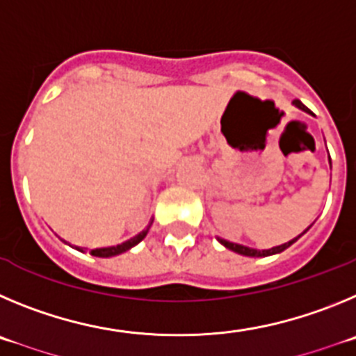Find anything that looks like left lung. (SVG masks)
Here are the masks:
<instances>
[{
  "label": "left lung",
  "instance_id": "8db88e82",
  "mask_svg": "<svg viewBox=\"0 0 356 356\" xmlns=\"http://www.w3.org/2000/svg\"><path fill=\"white\" fill-rule=\"evenodd\" d=\"M293 104H294V106L300 108V110L309 111V108H307L302 101H298V99H294ZM298 238H300V236H298ZM298 238H294L293 241H289V243H284V245H280V246H275V248H271V250H262V252H261V250L250 248V246L238 245V243H230V241H227V239H220V238H218V241L222 243L223 246H227V248H229V250H232V252H236V254L248 255V257H266V255H273V254H280V252H284V250L289 248V246L293 245V243L296 241Z\"/></svg>",
  "mask_w": 356,
  "mask_h": 356
}]
</instances>
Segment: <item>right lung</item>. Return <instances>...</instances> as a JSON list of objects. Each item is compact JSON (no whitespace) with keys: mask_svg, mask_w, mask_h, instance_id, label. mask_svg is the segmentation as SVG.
<instances>
[{"mask_svg":"<svg viewBox=\"0 0 356 356\" xmlns=\"http://www.w3.org/2000/svg\"><path fill=\"white\" fill-rule=\"evenodd\" d=\"M150 223H152V222H150ZM149 229H150V225L147 227L145 230H142V232H140L138 236H134V238H131L129 241L120 243V245H117V246H108V248H95V250H90V254L95 255V257H111V255L122 254V252H127V250H129V248H133L134 245H138V243L142 241V239L147 236V232H149ZM78 250H79V252H83V250L79 248V246H78Z\"/></svg>","mask_w":356,"mask_h":356,"instance_id":"add662e5","label":"right lung"}]
</instances>
